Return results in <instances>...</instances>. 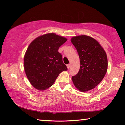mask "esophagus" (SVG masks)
<instances>
[{"instance_id": "obj_1", "label": "esophagus", "mask_w": 125, "mask_h": 125, "mask_svg": "<svg viewBox=\"0 0 125 125\" xmlns=\"http://www.w3.org/2000/svg\"><path fill=\"white\" fill-rule=\"evenodd\" d=\"M70 66H71L70 64H67V68H68V69H69V68H70Z\"/></svg>"}]
</instances>
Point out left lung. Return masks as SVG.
Returning a JSON list of instances; mask_svg holds the SVG:
<instances>
[{
  "label": "left lung",
  "instance_id": "8db88e82",
  "mask_svg": "<svg viewBox=\"0 0 125 125\" xmlns=\"http://www.w3.org/2000/svg\"><path fill=\"white\" fill-rule=\"evenodd\" d=\"M80 59L79 71L72 79L77 89L84 92L94 89L100 83L106 73L107 58L99 42L86 35L71 39Z\"/></svg>",
  "mask_w": 125,
  "mask_h": 125
}]
</instances>
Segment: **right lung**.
<instances>
[{"label":"right lung","mask_w":125,"mask_h":125,"mask_svg":"<svg viewBox=\"0 0 125 125\" xmlns=\"http://www.w3.org/2000/svg\"><path fill=\"white\" fill-rule=\"evenodd\" d=\"M67 39L54 33L38 37L30 44L24 56V69L33 87L40 90L50 88L62 72L67 71L58 52Z\"/></svg>","instance_id":"obj_1"}]
</instances>
